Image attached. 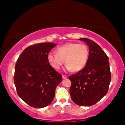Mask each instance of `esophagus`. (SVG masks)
Here are the masks:
<instances>
[{
    "label": "esophagus",
    "mask_w": 125,
    "mask_h": 125,
    "mask_svg": "<svg viewBox=\"0 0 125 125\" xmlns=\"http://www.w3.org/2000/svg\"><path fill=\"white\" fill-rule=\"evenodd\" d=\"M62 78H63V79H66L67 77L65 75H62Z\"/></svg>",
    "instance_id": "obj_1"
}]
</instances>
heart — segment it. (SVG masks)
Wrapping results in <instances>:
<instances>
[{
    "mask_svg": "<svg viewBox=\"0 0 125 125\" xmlns=\"http://www.w3.org/2000/svg\"><path fill=\"white\" fill-rule=\"evenodd\" d=\"M57 53L50 52L48 60L52 66L59 70L64 64L68 70L76 72L85 67L89 57V50L84 44L69 42L58 47Z\"/></svg>",
    "mask_w": 125,
    "mask_h": 125,
    "instance_id": "1",
    "label": "heart"
}]
</instances>
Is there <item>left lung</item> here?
Instances as JSON below:
<instances>
[{
    "instance_id": "1",
    "label": "left lung",
    "mask_w": 125,
    "mask_h": 125,
    "mask_svg": "<svg viewBox=\"0 0 125 125\" xmlns=\"http://www.w3.org/2000/svg\"><path fill=\"white\" fill-rule=\"evenodd\" d=\"M89 56L85 66L69 76L71 82L69 93L72 100L80 106H91L101 100L109 90L111 79L109 57L100 46L87 38Z\"/></svg>"
}]
</instances>
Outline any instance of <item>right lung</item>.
Masks as SVG:
<instances>
[{
    "instance_id": "obj_1",
    "label": "right lung",
    "mask_w": 125,
    "mask_h": 125,
    "mask_svg": "<svg viewBox=\"0 0 125 125\" xmlns=\"http://www.w3.org/2000/svg\"><path fill=\"white\" fill-rule=\"evenodd\" d=\"M57 45L45 42L30 46L16 61L14 81L19 96L35 108H42L53 101L62 76L48 60V54Z\"/></svg>"
}]
</instances>
